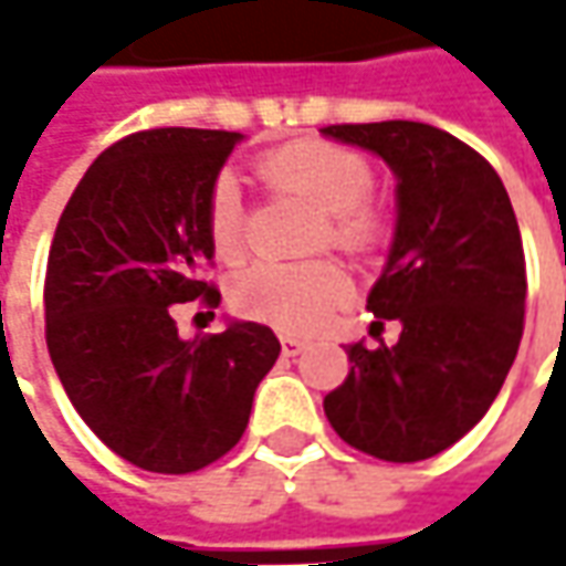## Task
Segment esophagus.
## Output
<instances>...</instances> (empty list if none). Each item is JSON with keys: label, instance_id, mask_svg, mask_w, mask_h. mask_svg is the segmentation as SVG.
Returning <instances> with one entry per match:
<instances>
[{"label": "esophagus", "instance_id": "1", "mask_svg": "<svg viewBox=\"0 0 566 566\" xmlns=\"http://www.w3.org/2000/svg\"><path fill=\"white\" fill-rule=\"evenodd\" d=\"M280 346H283V356H298V353H305L308 349V343L298 337H290V334H283L280 337Z\"/></svg>", "mask_w": 566, "mask_h": 566}]
</instances>
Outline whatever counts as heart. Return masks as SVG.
Wrapping results in <instances>:
<instances>
[{"instance_id": "b5f03b06", "label": "heart", "mask_w": 566, "mask_h": 566, "mask_svg": "<svg viewBox=\"0 0 566 566\" xmlns=\"http://www.w3.org/2000/svg\"><path fill=\"white\" fill-rule=\"evenodd\" d=\"M261 182L280 195L298 198L321 213L317 245L331 242L343 251H368L378 245L384 223L368 205L371 166L359 154L324 142H293L258 160ZM207 235L220 261L235 264L245 254V213L232 176H220L207 198ZM353 280L337 261L312 264H261L239 280L232 298L239 312L268 321L286 334H315L327 317L346 305Z\"/></svg>"}]
</instances>
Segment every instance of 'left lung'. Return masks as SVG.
Instances as JSON below:
<instances>
[{"label": "left lung", "instance_id": "left-lung-1", "mask_svg": "<svg viewBox=\"0 0 566 566\" xmlns=\"http://www.w3.org/2000/svg\"><path fill=\"white\" fill-rule=\"evenodd\" d=\"M324 138L380 157L397 179V223L368 312L400 339L349 343L327 422L361 453L419 463L479 422L511 371L526 308L523 239L501 176L424 122L331 125Z\"/></svg>", "mask_w": 566, "mask_h": 566}]
</instances>
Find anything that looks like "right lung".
Segmentation results:
<instances>
[{
	"label": "right lung",
	"instance_id": "right-lung-1",
	"mask_svg": "<svg viewBox=\"0 0 566 566\" xmlns=\"http://www.w3.org/2000/svg\"><path fill=\"white\" fill-rule=\"evenodd\" d=\"M245 135L154 128L103 150L59 217L46 264V346L77 416L122 460L186 475L239 444L280 356L258 321L182 339L176 308L220 293L207 198Z\"/></svg>",
	"mask_w": 566,
	"mask_h": 566
}]
</instances>
